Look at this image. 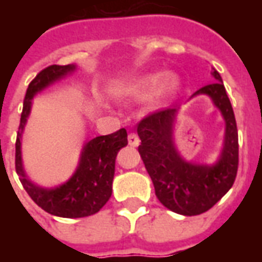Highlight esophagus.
Instances as JSON below:
<instances>
[{"label":"esophagus","mask_w":262,"mask_h":262,"mask_svg":"<svg viewBox=\"0 0 262 262\" xmlns=\"http://www.w3.org/2000/svg\"><path fill=\"white\" fill-rule=\"evenodd\" d=\"M127 142H129V144L133 146V147H137V146L140 144V139H139V136H137L136 133H129Z\"/></svg>","instance_id":"obj_1"}]
</instances>
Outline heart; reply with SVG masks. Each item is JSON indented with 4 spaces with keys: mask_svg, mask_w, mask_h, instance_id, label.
<instances>
[{
    "mask_svg": "<svg viewBox=\"0 0 262 262\" xmlns=\"http://www.w3.org/2000/svg\"><path fill=\"white\" fill-rule=\"evenodd\" d=\"M163 81V74L161 73H156V74L147 75L140 81H137L136 84L133 85V92L139 95V97H147L151 92L160 85V82ZM178 78L174 75H170L168 78H165L163 82V85L160 86L159 90V97L161 99H167V98L172 97L178 90Z\"/></svg>",
    "mask_w": 262,
    "mask_h": 262,
    "instance_id": "obj_1",
    "label": "heart"
}]
</instances>
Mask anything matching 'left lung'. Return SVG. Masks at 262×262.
Wrapping results in <instances>:
<instances>
[{
    "mask_svg": "<svg viewBox=\"0 0 262 262\" xmlns=\"http://www.w3.org/2000/svg\"><path fill=\"white\" fill-rule=\"evenodd\" d=\"M216 82L199 88L208 94L226 120L225 147L212 167L189 164L178 156L172 144V120L176 108L150 114L137 123L140 137L139 154L151 178L156 196L165 208L185 216L206 212L217 203L234 184L238 168V133L230 99L220 74L213 70Z\"/></svg>",
    "mask_w": 262,
    "mask_h": 262,
    "instance_id": "obj_1",
    "label": "left lung"
}]
</instances>
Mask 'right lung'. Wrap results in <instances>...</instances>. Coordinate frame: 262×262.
<instances>
[{
	"label": "right lung",
	"instance_id": "add662e5",
	"mask_svg": "<svg viewBox=\"0 0 262 262\" xmlns=\"http://www.w3.org/2000/svg\"><path fill=\"white\" fill-rule=\"evenodd\" d=\"M73 70L74 66L71 64L49 66L31 81L24 99L19 130L15 142V170L19 176L22 187L37 206L60 217H85L99 212L112 195L116 154L127 144L126 129L92 139L84 147L74 176L64 185L54 189L37 187L26 178L20 161V133L31 111V99L36 92Z\"/></svg>",
	"mask_w": 262,
	"mask_h": 262
}]
</instances>
